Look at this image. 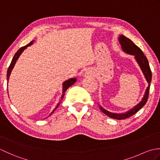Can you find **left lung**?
Masks as SVG:
<instances>
[{
  "mask_svg": "<svg viewBox=\"0 0 160 160\" xmlns=\"http://www.w3.org/2000/svg\"><path fill=\"white\" fill-rule=\"evenodd\" d=\"M119 41H120L122 50L125 52L126 53L131 54V55H134L135 59L138 61V64H140L141 69L143 71L144 75L145 76L146 79H147V82L148 83V87H147V91H146L144 98H142V100L139 103L137 106H135L133 108H132L130 111L125 113H121V114H117V113H113L111 112H108V111L104 109L102 107H100V110L103 112L104 114L108 115V117L111 118L115 119V120H124L126 118H128L129 117L132 116L134 114H135L137 112L142 108V107L144 106V104L147 103L148 98V94H149V90H150V86H151V82L152 78V73L150 66H149L148 61L147 58V57L144 56V53L140 49V47H138L137 45H135L133 42L131 40L127 37L121 35L119 37Z\"/></svg>",
  "mask_w": 160,
  "mask_h": 160,
  "instance_id": "obj_1",
  "label": "left lung"
}]
</instances>
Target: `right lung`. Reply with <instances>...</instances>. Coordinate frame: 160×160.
Instances as JSON below:
<instances>
[{
    "instance_id": "add662e5",
    "label": "right lung",
    "mask_w": 160,
    "mask_h": 160,
    "mask_svg": "<svg viewBox=\"0 0 160 160\" xmlns=\"http://www.w3.org/2000/svg\"><path fill=\"white\" fill-rule=\"evenodd\" d=\"M33 42V40H32V42H30L28 44V45H25V46H24V47H21V48L19 49L18 51H17V52L15 53V55H14V56H13V59H12V62H11V64H10V65H9V68H8V73H7V79H8V80H9L10 73H11V71H12V69L13 68V66H14V64H15V63H16V60H18V57L20 56V54H21V53L23 52V50L27 48V47H28V46H30L31 45H32ZM76 78H71V79L65 81V82H64L63 83V88H62V89H62V91H63V92H62L63 94H62V98H63L64 95V92H65L66 90L68 89V88H69V87H71V85H73V84L75 82H76ZM58 105H59V104L57 105V107H56L55 108H54L53 111L52 112V113H51V114H52V113H53L54 111H55V110L56 109V108H57L58 107Z\"/></svg>"
}]
</instances>
